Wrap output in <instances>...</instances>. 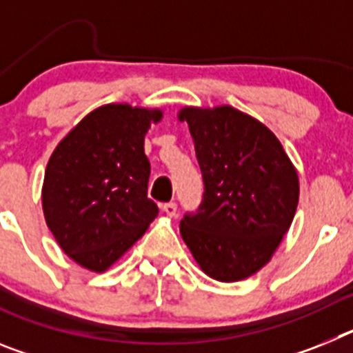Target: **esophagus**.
<instances>
[{
  "label": "esophagus",
  "instance_id": "34e87169",
  "mask_svg": "<svg viewBox=\"0 0 353 353\" xmlns=\"http://www.w3.org/2000/svg\"><path fill=\"white\" fill-rule=\"evenodd\" d=\"M162 210L166 212V214L170 215V217H174V215H176V203H174V201H170V203H164V205H162Z\"/></svg>",
  "mask_w": 353,
  "mask_h": 353
}]
</instances>
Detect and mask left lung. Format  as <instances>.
Wrapping results in <instances>:
<instances>
[{"label": "left lung", "mask_w": 353, "mask_h": 353, "mask_svg": "<svg viewBox=\"0 0 353 353\" xmlns=\"http://www.w3.org/2000/svg\"><path fill=\"white\" fill-rule=\"evenodd\" d=\"M203 174V199L180 221L207 276L232 283L269 263L299 203V176L279 139L232 105L183 108Z\"/></svg>", "instance_id": "obj_1"}]
</instances>
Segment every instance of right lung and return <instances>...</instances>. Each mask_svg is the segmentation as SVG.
<instances>
[{
  "instance_id": "obj_1",
  "label": "right lung",
  "mask_w": 353,
  "mask_h": 353,
  "mask_svg": "<svg viewBox=\"0 0 353 353\" xmlns=\"http://www.w3.org/2000/svg\"><path fill=\"white\" fill-rule=\"evenodd\" d=\"M161 118V109L102 105L52 152L43 176V215L65 254L84 269L108 270L157 217L148 198L145 134Z\"/></svg>"
}]
</instances>
